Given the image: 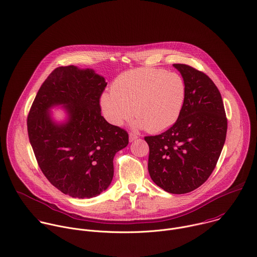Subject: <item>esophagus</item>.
I'll return each instance as SVG.
<instances>
[{
  "instance_id": "1",
  "label": "esophagus",
  "mask_w": 257,
  "mask_h": 257,
  "mask_svg": "<svg viewBox=\"0 0 257 257\" xmlns=\"http://www.w3.org/2000/svg\"><path fill=\"white\" fill-rule=\"evenodd\" d=\"M137 139H138V136H137L136 134H133V133L130 134V142H131V143L135 142Z\"/></svg>"
}]
</instances>
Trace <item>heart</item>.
<instances>
[{
  "mask_svg": "<svg viewBox=\"0 0 257 257\" xmlns=\"http://www.w3.org/2000/svg\"><path fill=\"white\" fill-rule=\"evenodd\" d=\"M186 93V82L179 73L139 68L125 71L114 79L110 93L101 95L100 107L112 125H122L135 110L139 127L159 133L178 120Z\"/></svg>",
  "mask_w": 257,
  "mask_h": 257,
  "instance_id": "obj_1",
  "label": "heart"
}]
</instances>
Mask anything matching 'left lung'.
Returning <instances> with one entry per match:
<instances>
[{
    "label": "left lung",
    "instance_id": "1",
    "mask_svg": "<svg viewBox=\"0 0 257 257\" xmlns=\"http://www.w3.org/2000/svg\"><path fill=\"white\" fill-rule=\"evenodd\" d=\"M186 82L187 93L178 120L158 136L146 137L152 180L172 194L199 188L212 174L222 152L227 118L221 94L203 72L173 64Z\"/></svg>",
    "mask_w": 257,
    "mask_h": 257
}]
</instances>
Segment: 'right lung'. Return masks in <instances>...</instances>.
Wrapping results in <instances>:
<instances>
[{
	"label": "right lung",
	"mask_w": 257,
	"mask_h": 257,
	"mask_svg": "<svg viewBox=\"0 0 257 257\" xmlns=\"http://www.w3.org/2000/svg\"><path fill=\"white\" fill-rule=\"evenodd\" d=\"M92 69L61 66L43 82L28 114L29 141L48 181L73 198H92L113 178V158L128 144L127 133L101 115L99 98L106 86ZM60 105L62 123L50 110Z\"/></svg>",
	"instance_id": "add662e5"
}]
</instances>
